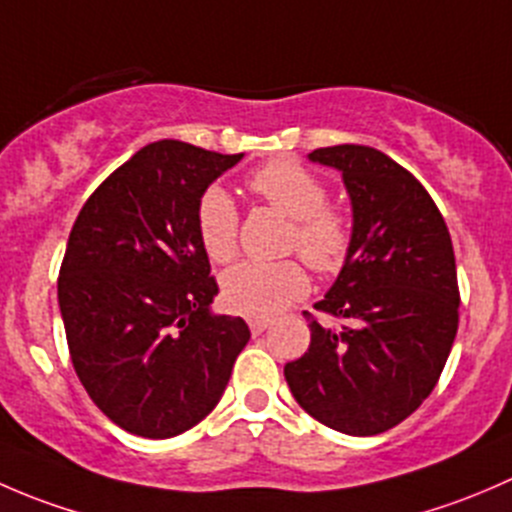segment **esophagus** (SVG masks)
<instances>
[{
    "instance_id": "esophagus-1",
    "label": "esophagus",
    "mask_w": 512,
    "mask_h": 512,
    "mask_svg": "<svg viewBox=\"0 0 512 512\" xmlns=\"http://www.w3.org/2000/svg\"><path fill=\"white\" fill-rule=\"evenodd\" d=\"M247 324H250V332L257 337V334H262L267 327H270V319H265V317H250V319H247Z\"/></svg>"
}]
</instances>
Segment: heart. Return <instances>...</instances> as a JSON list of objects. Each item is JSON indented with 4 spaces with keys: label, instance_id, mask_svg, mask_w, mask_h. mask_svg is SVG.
Returning a JSON list of instances; mask_svg holds the SVG:
<instances>
[{
    "label": "heart",
    "instance_id": "heart-1",
    "mask_svg": "<svg viewBox=\"0 0 512 512\" xmlns=\"http://www.w3.org/2000/svg\"><path fill=\"white\" fill-rule=\"evenodd\" d=\"M247 185L267 205L292 220L287 247L317 272H334L347 260L352 227L339 210L327 208V188L297 160L277 158L257 168ZM200 245L213 262H230L237 252V205L225 188L203 190L195 210ZM309 289V277L297 260L240 262L220 280L223 304L242 317H272L297 302Z\"/></svg>",
    "mask_w": 512,
    "mask_h": 512
}]
</instances>
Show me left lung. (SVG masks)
Wrapping results in <instances>:
<instances>
[{
    "mask_svg": "<svg viewBox=\"0 0 512 512\" xmlns=\"http://www.w3.org/2000/svg\"><path fill=\"white\" fill-rule=\"evenodd\" d=\"M312 163L342 173L352 247L309 317L312 342L285 364L294 401L334 431L376 436L411 416L436 386L458 329L451 235L421 183L369 146L317 148Z\"/></svg>",
    "mask_w": 512,
    "mask_h": 512,
    "instance_id": "left-lung-1",
    "label": "left lung"
}]
</instances>
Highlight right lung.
Returning <instances> with one entry per match:
<instances>
[{
	"label": "right lung",
	"mask_w": 512,
	"mask_h": 512,
	"mask_svg": "<svg viewBox=\"0 0 512 512\" xmlns=\"http://www.w3.org/2000/svg\"><path fill=\"white\" fill-rule=\"evenodd\" d=\"M183 141L141 148L94 190L71 227L59 309L81 384L123 431L173 438L218 406L245 319L215 314L195 225L205 188L237 165Z\"/></svg>",
	"instance_id": "obj_1"
}]
</instances>
